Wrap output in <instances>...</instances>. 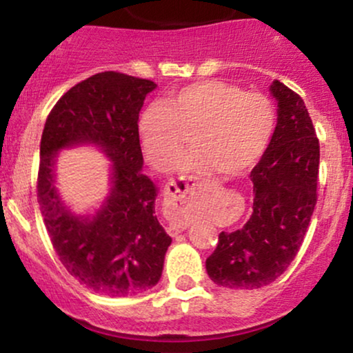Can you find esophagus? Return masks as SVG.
<instances>
[{
	"instance_id": "1",
	"label": "esophagus",
	"mask_w": 353,
	"mask_h": 353,
	"mask_svg": "<svg viewBox=\"0 0 353 353\" xmlns=\"http://www.w3.org/2000/svg\"><path fill=\"white\" fill-rule=\"evenodd\" d=\"M201 182L194 176L179 177L177 181L169 182L164 189V199L165 205L172 210V212L179 214L181 219L176 222H171L168 228V232L171 236H177L184 229L189 228V221L185 219V214L190 210L194 197L199 192Z\"/></svg>"
}]
</instances>
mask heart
Segmentation results:
<instances>
[{
	"instance_id": "obj_1",
	"label": "heart",
	"mask_w": 353,
	"mask_h": 353,
	"mask_svg": "<svg viewBox=\"0 0 353 353\" xmlns=\"http://www.w3.org/2000/svg\"><path fill=\"white\" fill-rule=\"evenodd\" d=\"M275 129L270 98L210 79L172 92L163 106H149L139 132L149 163L168 171L179 159L190 136L194 151L181 163L184 171L237 177L264 156Z\"/></svg>"
}]
</instances>
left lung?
Here are the masks:
<instances>
[{
  "mask_svg": "<svg viewBox=\"0 0 353 353\" xmlns=\"http://www.w3.org/2000/svg\"><path fill=\"white\" fill-rule=\"evenodd\" d=\"M277 125L250 171L254 212L242 229L221 232L205 261L209 277L229 289H259L285 272L301 249L317 202L320 145L303 99L275 79Z\"/></svg>",
  "mask_w": 353,
  "mask_h": 353,
  "instance_id": "1",
  "label": "left lung"
}]
</instances>
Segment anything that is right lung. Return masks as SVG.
Segmentation results:
<instances>
[{
  "mask_svg": "<svg viewBox=\"0 0 353 353\" xmlns=\"http://www.w3.org/2000/svg\"><path fill=\"white\" fill-rule=\"evenodd\" d=\"M156 88L149 79L104 71L61 96L39 148L38 202L61 264L94 292L125 297L159 282L172 239L154 214L157 189L144 176L139 111ZM98 143L113 161V189L96 216H74L54 188L59 148Z\"/></svg>",
  "mask_w": 353,
  "mask_h": 353,
  "instance_id": "obj_1",
  "label": "right lung"
}]
</instances>
